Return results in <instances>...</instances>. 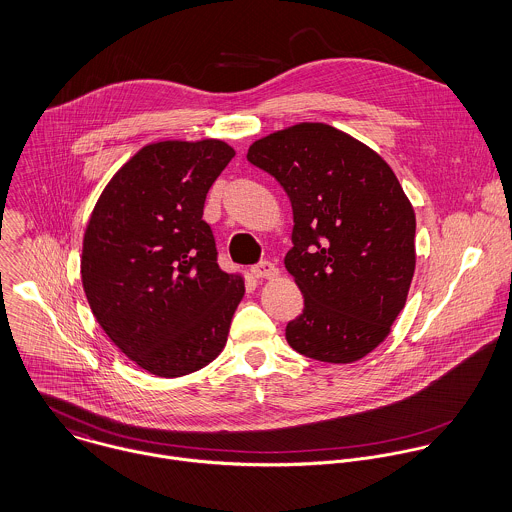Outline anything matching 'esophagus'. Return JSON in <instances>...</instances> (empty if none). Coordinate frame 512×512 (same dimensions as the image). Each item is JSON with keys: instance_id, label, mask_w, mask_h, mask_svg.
I'll list each match as a JSON object with an SVG mask.
<instances>
[{"instance_id": "34e87169", "label": "esophagus", "mask_w": 512, "mask_h": 512, "mask_svg": "<svg viewBox=\"0 0 512 512\" xmlns=\"http://www.w3.org/2000/svg\"><path fill=\"white\" fill-rule=\"evenodd\" d=\"M251 275L257 277V279H273L279 275V269L271 263V261H259L251 267Z\"/></svg>"}]
</instances>
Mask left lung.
I'll use <instances>...</instances> for the list:
<instances>
[{
    "mask_svg": "<svg viewBox=\"0 0 512 512\" xmlns=\"http://www.w3.org/2000/svg\"><path fill=\"white\" fill-rule=\"evenodd\" d=\"M247 160L293 205L285 267L305 308L287 324V342L320 362L360 360L390 334L415 269V213L396 174L374 150L320 122L257 140Z\"/></svg>",
    "mask_w": 512,
    "mask_h": 512,
    "instance_id": "left-lung-1",
    "label": "left lung"
}]
</instances>
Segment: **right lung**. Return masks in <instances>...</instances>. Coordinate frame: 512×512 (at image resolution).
Instances as JSON below:
<instances>
[{"label": "right lung", "mask_w": 512, "mask_h": 512, "mask_svg": "<svg viewBox=\"0 0 512 512\" xmlns=\"http://www.w3.org/2000/svg\"><path fill=\"white\" fill-rule=\"evenodd\" d=\"M235 156L221 140L158 142L104 188L83 241L87 301L140 368L178 378L225 346L245 287L219 269L205 194Z\"/></svg>", "instance_id": "right-lung-1"}]
</instances>
